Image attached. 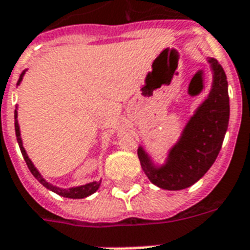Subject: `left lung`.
Returning <instances> with one entry per match:
<instances>
[{
  "mask_svg": "<svg viewBox=\"0 0 250 250\" xmlns=\"http://www.w3.org/2000/svg\"><path fill=\"white\" fill-rule=\"evenodd\" d=\"M213 86L209 98L192 116L180 142L171 149L167 164L160 169L151 166L143 149H138L140 164L151 183L168 191H179L195 184L212 167L228 128V81L224 68L210 58Z\"/></svg>",
  "mask_w": 250,
  "mask_h": 250,
  "instance_id": "8db88e82",
  "label": "left lung"
}]
</instances>
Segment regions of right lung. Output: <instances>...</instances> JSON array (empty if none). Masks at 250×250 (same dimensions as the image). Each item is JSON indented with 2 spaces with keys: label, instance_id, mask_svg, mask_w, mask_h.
Returning a JSON list of instances; mask_svg holds the SVG:
<instances>
[{
  "label": "right lung",
  "instance_id": "1",
  "mask_svg": "<svg viewBox=\"0 0 250 250\" xmlns=\"http://www.w3.org/2000/svg\"><path fill=\"white\" fill-rule=\"evenodd\" d=\"M22 77H23V73L21 74V77H20V81H18V84L21 83L22 81ZM14 127H16V135H17V142L20 144V148H21V152H22V156L25 159V162L27 164V168L30 169V172L33 173V176L36 177L37 180L42 184L43 187H46L47 189L50 191L55 192L57 195L59 196H63V197H68V199H83V197H87V196L92 195L94 192L98 191V188L101 186V182H94V183H90V184H86V186H82V187H75V188H70V189H61V188H57V187L51 186L49 183L46 182L43 177L41 176V173L37 171V168L33 166V163L31 160L29 159V156L26 155V151L23 148V146H22V140H21V134H20V127H18V120H17V110L14 111Z\"/></svg>",
  "mask_w": 250,
  "mask_h": 250
}]
</instances>
